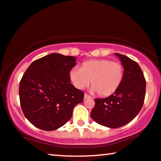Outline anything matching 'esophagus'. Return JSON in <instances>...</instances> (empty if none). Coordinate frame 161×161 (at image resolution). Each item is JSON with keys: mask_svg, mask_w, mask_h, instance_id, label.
I'll use <instances>...</instances> for the list:
<instances>
[{"mask_svg": "<svg viewBox=\"0 0 161 161\" xmlns=\"http://www.w3.org/2000/svg\"><path fill=\"white\" fill-rule=\"evenodd\" d=\"M87 98H90V96L89 95V94H85V96H84V99H87Z\"/></svg>", "mask_w": 161, "mask_h": 161, "instance_id": "obj_1", "label": "esophagus"}]
</instances>
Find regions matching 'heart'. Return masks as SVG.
Returning a JSON list of instances; mask_svg holds the SVG:
<instances>
[{
    "label": "heart",
    "mask_w": 161,
    "mask_h": 161,
    "mask_svg": "<svg viewBox=\"0 0 161 161\" xmlns=\"http://www.w3.org/2000/svg\"><path fill=\"white\" fill-rule=\"evenodd\" d=\"M69 79L78 90H83L91 85V91L100 97H108L116 92L124 79L122 64L109 59L89 60L81 67L73 68Z\"/></svg>",
    "instance_id": "obj_1"
}]
</instances>
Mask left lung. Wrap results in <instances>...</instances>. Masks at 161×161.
<instances>
[{
    "mask_svg": "<svg viewBox=\"0 0 161 161\" xmlns=\"http://www.w3.org/2000/svg\"><path fill=\"white\" fill-rule=\"evenodd\" d=\"M124 67V79L115 93L106 98L94 99L90 115L98 124L110 128L122 127L132 120L143 105L146 81L136 62L115 53Z\"/></svg>",
    "mask_w": 161,
    "mask_h": 161,
    "instance_id": "left-lung-1",
    "label": "left lung"
}]
</instances>
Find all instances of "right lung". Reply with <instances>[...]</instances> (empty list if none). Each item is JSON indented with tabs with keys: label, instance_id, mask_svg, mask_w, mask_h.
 <instances>
[{
	"label": "right lung",
	"instance_id": "1",
	"mask_svg": "<svg viewBox=\"0 0 161 161\" xmlns=\"http://www.w3.org/2000/svg\"><path fill=\"white\" fill-rule=\"evenodd\" d=\"M76 58L51 53L33 62L19 85L20 104L25 117L38 128L51 131L69 120L84 93L71 84L69 72Z\"/></svg>",
	"mask_w": 161,
	"mask_h": 161
}]
</instances>
